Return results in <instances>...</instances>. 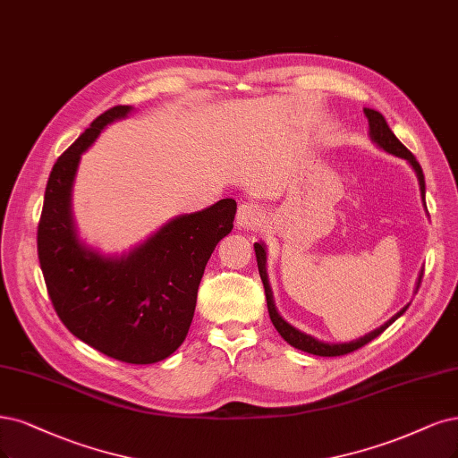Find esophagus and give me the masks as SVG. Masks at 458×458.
I'll return each instance as SVG.
<instances>
[{
  "label": "esophagus",
  "mask_w": 458,
  "mask_h": 458,
  "mask_svg": "<svg viewBox=\"0 0 458 458\" xmlns=\"http://www.w3.org/2000/svg\"><path fill=\"white\" fill-rule=\"evenodd\" d=\"M263 222V210L258 202H242L236 212V225L241 229H256Z\"/></svg>",
  "instance_id": "1"
}]
</instances>
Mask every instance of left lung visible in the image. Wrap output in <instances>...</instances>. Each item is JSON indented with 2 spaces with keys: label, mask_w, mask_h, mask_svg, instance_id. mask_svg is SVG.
<instances>
[{
  "label": "left lung",
  "mask_w": 458,
  "mask_h": 458,
  "mask_svg": "<svg viewBox=\"0 0 458 458\" xmlns=\"http://www.w3.org/2000/svg\"><path fill=\"white\" fill-rule=\"evenodd\" d=\"M364 114L368 117V123H369V138L373 144L377 148H381L383 151L390 153V155H396L400 157V159L407 161L409 166H411L415 170L417 174V180H419V187H420V197H422V204L424 208H427V202H424V195H427V189H424V174H422V168L420 165L417 163L415 155L409 151L402 141L394 136V132L390 131V127L386 124L385 117L375 112V109H369V107H364ZM254 250H256V259H258V269H259V276H261V282H263V288H265V297H267V309H269V317H271V322L273 326L276 327L278 334L282 335V339L286 341L288 344H292L293 349L297 351H303V352H309V354H317V356H343V354H349L352 351H358L360 346L368 344L369 341H373L375 337H379L383 331L394 322L398 320L402 314L407 310L409 305H405L400 312L394 314V317L385 322L381 327H377L373 331H369V334H366L364 337L360 339H354V341H349V343H326V341H320L317 337H312L309 334H305V331L293 327L290 322L284 320L280 317V312L276 310L275 307V299H273V290H271V284H269V276H267V250H265V244L263 242H256L254 244ZM420 280H422V271L419 275V280H417V288L420 286Z\"/></svg>",
  "instance_id": "obj_1"
}]
</instances>
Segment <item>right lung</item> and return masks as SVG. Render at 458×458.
Wrapping results in <instances>:
<instances>
[{
    "mask_svg": "<svg viewBox=\"0 0 458 458\" xmlns=\"http://www.w3.org/2000/svg\"><path fill=\"white\" fill-rule=\"evenodd\" d=\"M132 106H115L58 157L45 189L38 256L53 307L72 334L127 364H155L174 352L191 326L199 284L214 248L233 229L236 202L222 199L172 217L121 256L79 239L72 191L81 155Z\"/></svg>",
    "mask_w": 458,
    "mask_h": 458,
    "instance_id": "obj_1",
    "label": "right lung"
}]
</instances>
